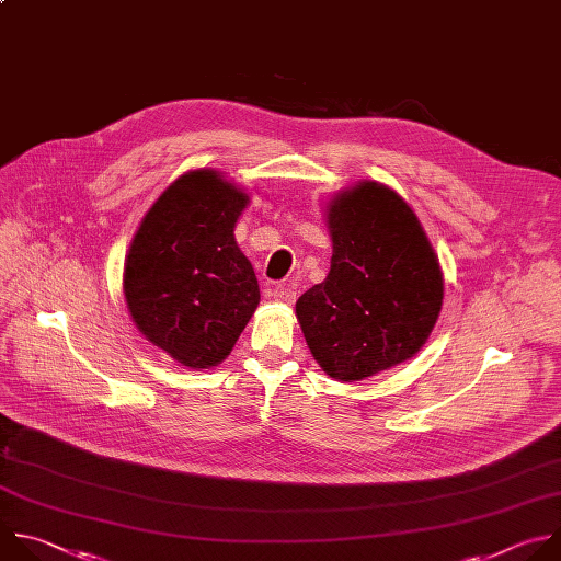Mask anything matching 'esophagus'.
Instances as JSON below:
<instances>
[{
	"label": "esophagus",
	"mask_w": 561,
	"mask_h": 561,
	"mask_svg": "<svg viewBox=\"0 0 561 561\" xmlns=\"http://www.w3.org/2000/svg\"><path fill=\"white\" fill-rule=\"evenodd\" d=\"M270 294H272L274 300H278V302H289V305H291V302L296 300V291H294L289 285H274Z\"/></svg>",
	"instance_id": "obj_1"
}]
</instances>
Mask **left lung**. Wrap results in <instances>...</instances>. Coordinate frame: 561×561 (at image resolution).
Instances as JSON below:
<instances>
[{"label":"left lung","instance_id":"8db88e82","mask_svg":"<svg viewBox=\"0 0 561 561\" xmlns=\"http://www.w3.org/2000/svg\"><path fill=\"white\" fill-rule=\"evenodd\" d=\"M327 278L296 300L305 341L335 380H363L409 360L444 296L437 256L411 207L365 181L329 207Z\"/></svg>","mask_w":561,"mask_h":561}]
</instances>
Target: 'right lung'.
I'll return each instance as SVG.
<instances>
[{"label": "right lung", "mask_w": 561, "mask_h": 561, "mask_svg": "<svg viewBox=\"0 0 561 561\" xmlns=\"http://www.w3.org/2000/svg\"><path fill=\"white\" fill-rule=\"evenodd\" d=\"M245 203L216 172H187L150 207L130 245L128 309L146 339L185 367L226 360L261 300L234 241Z\"/></svg>", "instance_id": "add662e5"}]
</instances>
